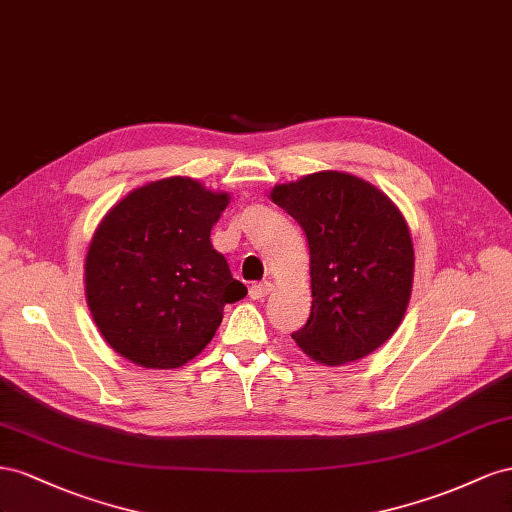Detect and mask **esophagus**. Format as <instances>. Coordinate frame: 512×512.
I'll list each match as a JSON object with an SVG mask.
<instances>
[{"label":"esophagus","instance_id":"34e87169","mask_svg":"<svg viewBox=\"0 0 512 512\" xmlns=\"http://www.w3.org/2000/svg\"><path fill=\"white\" fill-rule=\"evenodd\" d=\"M272 291V283H255L251 285V289H248V296H251L253 300H264L268 294Z\"/></svg>","mask_w":512,"mask_h":512}]
</instances>
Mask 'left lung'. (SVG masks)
Here are the masks:
<instances>
[{
	"label": "left lung",
	"instance_id": "8db88e82",
	"mask_svg": "<svg viewBox=\"0 0 512 512\" xmlns=\"http://www.w3.org/2000/svg\"><path fill=\"white\" fill-rule=\"evenodd\" d=\"M311 253V315L291 339L341 367L369 356L399 328L412 296L414 246L399 208L352 173L319 171L272 188Z\"/></svg>",
	"mask_w": 512,
	"mask_h": 512
}]
</instances>
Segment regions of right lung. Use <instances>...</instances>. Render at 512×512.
I'll return each instance as SVG.
<instances>
[{"instance_id":"add662e5","label":"right lung","mask_w":512,"mask_h":512,"mask_svg":"<svg viewBox=\"0 0 512 512\" xmlns=\"http://www.w3.org/2000/svg\"><path fill=\"white\" fill-rule=\"evenodd\" d=\"M227 206V193L173 175L130 191L102 218L85 257V298L120 356L178 369L212 341L225 304L246 296L210 242Z\"/></svg>"}]
</instances>
